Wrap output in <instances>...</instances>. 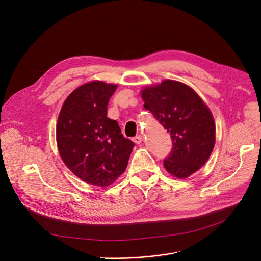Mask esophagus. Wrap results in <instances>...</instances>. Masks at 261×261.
Segmentation results:
<instances>
[{"label":"esophagus","instance_id":"esophagus-1","mask_svg":"<svg viewBox=\"0 0 261 261\" xmlns=\"http://www.w3.org/2000/svg\"><path fill=\"white\" fill-rule=\"evenodd\" d=\"M133 142H134L135 144L140 145V144L143 142V138H142V135H138V136H135V138L133 139Z\"/></svg>","mask_w":261,"mask_h":261}]
</instances>
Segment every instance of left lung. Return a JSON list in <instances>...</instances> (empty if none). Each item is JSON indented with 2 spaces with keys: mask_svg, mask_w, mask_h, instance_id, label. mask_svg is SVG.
I'll list each match as a JSON object with an SVG mask.
<instances>
[{
  "mask_svg": "<svg viewBox=\"0 0 261 261\" xmlns=\"http://www.w3.org/2000/svg\"><path fill=\"white\" fill-rule=\"evenodd\" d=\"M144 108L170 133L172 148L164 167L177 179L199 170L210 159L216 126L208 107L182 82L164 80L142 91Z\"/></svg>",
  "mask_w": 261,
  "mask_h": 261,
  "instance_id": "1",
  "label": "left lung"
}]
</instances>
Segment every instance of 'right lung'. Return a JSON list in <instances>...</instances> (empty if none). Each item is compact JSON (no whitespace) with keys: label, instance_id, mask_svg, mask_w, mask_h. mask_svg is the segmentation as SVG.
I'll list each match as a JSON object with an SVG mask.
<instances>
[{"label":"right lung","instance_id":"add662e5","mask_svg":"<svg viewBox=\"0 0 261 261\" xmlns=\"http://www.w3.org/2000/svg\"><path fill=\"white\" fill-rule=\"evenodd\" d=\"M117 86L91 81L74 90L59 113L56 138L66 167L86 183L106 187L126 170L134 143L107 117Z\"/></svg>","mask_w":261,"mask_h":261}]
</instances>
